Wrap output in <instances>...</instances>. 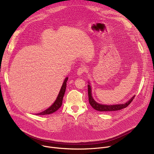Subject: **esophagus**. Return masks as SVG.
<instances>
[{"label": "esophagus", "mask_w": 154, "mask_h": 154, "mask_svg": "<svg viewBox=\"0 0 154 154\" xmlns=\"http://www.w3.org/2000/svg\"><path fill=\"white\" fill-rule=\"evenodd\" d=\"M86 68H85L84 66H81L78 69H77V73L79 75H82V74H83L85 72H86Z\"/></svg>", "instance_id": "obj_1"}]
</instances>
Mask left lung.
Segmentation results:
<instances>
[{
    "mask_svg": "<svg viewBox=\"0 0 154 154\" xmlns=\"http://www.w3.org/2000/svg\"><path fill=\"white\" fill-rule=\"evenodd\" d=\"M88 99H89V103L91 105V106L95 109L96 110L99 112H111V111H117L120 110L121 109L126 108L128 106L130 103L133 101L134 99L135 98L134 96L131 98V99L127 102L124 104H118V105H102L97 103L93 98L91 95V89L90 85H88Z\"/></svg>",
    "mask_w": 154,
    "mask_h": 154,
    "instance_id": "8db88e82",
    "label": "left lung"
}]
</instances>
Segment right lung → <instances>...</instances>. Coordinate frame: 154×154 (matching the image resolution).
Listing matches in <instances>:
<instances>
[{"instance_id":"add662e5","label":"right lung","mask_w":154,"mask_h":154,"mask_svg":"<svg viewBox=\"0 0 154 154\" xmlns=\"http://www.w3.org/2000/svg\"><path fill=\"white\" fill-rule=\"evenodd\" d=\"M68 78L66 77L65 79L63 85L61 88V90L60 91V93L58 95V97L56 99V100L55 101V102L53 103V105H52L49 108H48L46 110H45L44 112H42L41 113H39L38 114H36L37 115H49L55 112H56L57 110L60 108V107L62 105V102H63V99L64 95V93L66 91V82L68 81Z\"/></svg>"}]
</instances>
